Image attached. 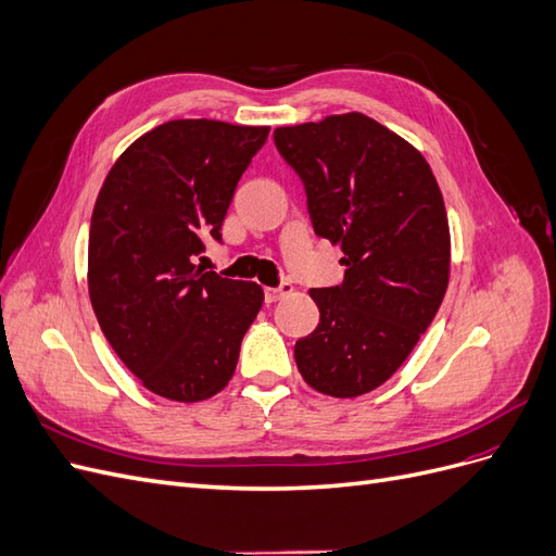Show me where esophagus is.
Listing matches in <instances>:
<instances>
[{
    "mask_svg": "<svg viewBox=\"0 0 556 556\" xmlns=\"http://www.w3.org/2000/svg\"><path fill=\"white\" fill-rule=\"evenodd\" d=\"M292 292V285L290 282H280L278 288H264V301L266 304H274V301H278L280 296L290 294Z\"/></svg>",
    "mask_w": 556,
    "mask_h": 556,
    "instance_id": "34e87169",
    "label": "esophagus"
}]
</instances>
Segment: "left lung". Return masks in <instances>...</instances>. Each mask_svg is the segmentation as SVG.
Wrapping results in <instances>:
<instances>
[{
  "label": "left lung",
  "instance_id": "1",
  "mask_svg": "<svg viewBox=\"0 0 556 556\" xmlns=\"http://www.w3.org/2000/svg\"><path fill=\"white\" fill-rule=\"evenodd\" d=\"M280 157L304 182L317 237L339 243L345 278L315 288L319 325L294 345L313 390L350 399L406 362L439 313L450 227L427 160L364 113L278 127Z\"/></svg>",
  "mask_w": 556,
  "mask_h": 556
}]
</instances>
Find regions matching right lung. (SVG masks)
Wrapping results in <instances>:
<instances>
[{"mask_svg":"<svg viewBox=\"0 0 556 556\" xmlns=\"http://www.w3.org/2000/svg\"><path fill=\"white\" fill-rule=\"evenodd\" d=\"M268 127L169 121L117 157L90 223V301L106 341L150 392L204 401L231 380L264 292L204 271L233 190Z\"/></svg>","mask_w":556,"mask_h":556,"instance_id":"add662e5","label":"right lung"}]
</instances>
